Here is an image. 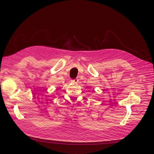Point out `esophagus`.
I'll list each match as a JSON object with an SVG mask.
<instances>
[{"mask_svg": "<svg viewBox=\"0 0 154 154\" xmlns=\"http://www.w3.org/2000/svg\"><path fill=\"white\" fill-rule=\"evenodd\" d=\"M72 82H74V83H77V82H79V79H73V80H72Z\"/></svg>", "mask_w": 154, "mask_h": 154, "instance_id": "34e87169", "label": "esophagus"}]
</instances>
